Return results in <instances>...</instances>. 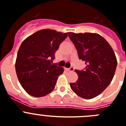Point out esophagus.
<instances>
[{"label":"esophagus","instance_id":"esophagus-1","mask_svg":"<svg viewBox=\"0 0 126 126\" xmlns=\"http://www.w3.org/2000/svg\"><path fill=\"white\" fill-rule=\"evenodd\" d=\"M66 70L69 72H73V71H74V68L73 66H71L69 68H66Z\"/></svg>","mask_w":126,"mask_h":126}]
</instances>
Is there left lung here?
<instances>
[{"label": "left lung", "instance_id": "1", "mask_svg": "<svg viewBox=\"0 0 126 126\" xmlns=\"http://www.w3.org/2000/svg\"><path fill=\"white\" fill-rule=\"evenodd\" d=\"M68 37L86 62L84 70H75L79 77L70 83L71 89L84 99H92L102 93L111 82L117 61L113 49L100 35L95 33L68 32Z\"/></svg>", "mask_w": 126, "mask_h": 126}]
</instances>
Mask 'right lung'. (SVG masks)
Masks as SVG:
<instances>
[{
	"instance_id": "add662e5",
	"label": "right lung",
	"mask_w": 126,
	"mask_h": 126,
	"mask_svg": "<svg viewBox=\"0 0 126 126\" xmlns=\"http://www.w3.org/2000/svg\"><path fill=\"white\" fill-rule=\"evenodd\" d=\"M67 36L68 33L43 29L23 41L17 52L15 68L21 85L28 94L39 98L54 89L64 69L52 64V60L60 44Z\"/></svg>"
}]
</instances>
